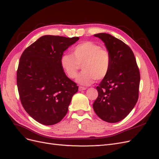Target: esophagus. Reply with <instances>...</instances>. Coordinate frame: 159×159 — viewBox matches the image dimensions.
<instances>
[{
	"label": "esophagus",
	"mask_w": 159,
	"mask_h": 159,
	"mask_svg": "<svg viewBox=\"0 0 159 159\" xmlns=\"http://www.w3.org/2000/svg\"><path fill=\"white\" fill-rule=\"evenodd\" d=\"M85 89H86V88L84 87H81V86H80L79 87V91H84Z\"/></svg>",
	"instance_id": "34e87169"
}]
</instances>
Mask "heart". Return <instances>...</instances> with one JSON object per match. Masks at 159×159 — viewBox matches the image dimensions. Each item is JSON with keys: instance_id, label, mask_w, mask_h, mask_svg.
Wrapping results in <instances>:
<instances>
[{"instance_id": "1", "label": "heart", "mask_w": 159, "mask_h": 159, "mask_svg": "<svg viewBox=\"0 0 159 159\" xmlns=\"http://www.w3.org/2000/svg\"><path fill=\"white\" fill-rule=\"evenodd\" d=\"M60 62L62 70L71 79L75 78L81 65L83 71L76 81L81 85H89L95 80H103L107 76L111 65V56L107 50L95 43L84 42L72 49L71 55H62Z\"/></svg>"}]
</instances>
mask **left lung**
Masks as SVG:
<instances>
[{
  "label": "left lung",
  "instance_id": "8db88e82",
  "mask_svg": "<svg viewBox=\"0 0 159 159\" xmlns=\"http://www.w3.org/2000/svg\"><path fill=\"white\" fill-rule=\"evenodd\" d=\"M94 36L104 42L111 56V65L96 88L98 97L93 107L100 119L117 123L125 118L137 102L140 73L133 51L123 41L106 33Z\"/></svg>",
  "mask_w": 159,
  "mask_h": 159
}]
</instances>
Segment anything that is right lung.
Here are the masks:
<instances>
[{
	"label": "right lung",
	"instance_id": "1",
	"mask_svg": "<svg viewBox=\"0 0 159 159\" xmlns=\"http://www.w3.org/2000/svg\"><path fill=\"white\" fill-rule=\"evenodd\" d=\"M80 39L45 35L23 52L17 70V86L24 109L44 125L59 123L68 111L78 86L60 66L64 52Z\"/></svg>",
	"mask_w": 159,
	"mask_h": 159
}]
</instances>
